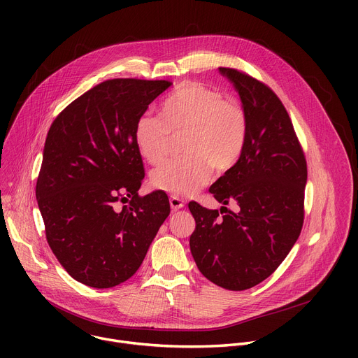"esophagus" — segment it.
<instances>
[{"label": "esophagus", "instance_id": "34e87169", "mask_svg": "<svg viewBox=\"0 0 358 358\" xmlns=\"http://www.w3.org/2000/svg\"><path fill=\"white\" fill-rule=\"evenodd\" d=\"M170 207L173 211H177V210H181L184 207V201L176 195H171L170 196Z\"/></svg>", "mask_w": 358, "mask_h": 358}]
</instances>
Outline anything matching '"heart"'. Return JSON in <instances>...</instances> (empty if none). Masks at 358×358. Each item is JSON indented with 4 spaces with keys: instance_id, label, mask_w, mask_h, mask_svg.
I'll return each mask as SVG.
<instances>
[{
    "instance_id": "heart-1",
    "label": "heart",
    "mask_w": 358,
    "mask_h": 358,
    "mask_svg": "<svg viewBox=\"0 0 358 358\" xmlns=\"http://www.w3.org/2000/svg\"><path fill=\"white\" fill-rule=\"evenodd\" d=\"M159 116L141 115L134 124L141 157L159 164L167 156L171 138L181 134L185 156L152 171L156 188L176 195L194 194L210 181L213 169L224 174L239 160L246 141V116L239 103L225 100L217 89L184 83L162 101Z\"/></svg>"
}]
</instances>
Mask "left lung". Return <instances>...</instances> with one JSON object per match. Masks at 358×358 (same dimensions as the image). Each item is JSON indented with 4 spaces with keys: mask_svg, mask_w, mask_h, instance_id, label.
Returning a JSON list of instances; mask_svg holds the SVG:
<instances>
[{
    "mask_svg": "<svg viewBox=\"0 0 358 358\" xmlns=\"http://www.w3.org/2000/svg\"><path fill=\"white\" fill-rule=\"evenodd\" d=\"M239 94L248 131L236 164L211 187L218 202L238 211L188 208L195 220L189 249L199 272L228 290L269 278L287 257L303 227L306 159L279 97L236 69L220 68ZM226 211L222 212V208Z\"/></svg>",
    "mask_w": 358,
    "mask_h": 358,
    "instance_id": "1",
    "label": "left lung"
}]
</instances>
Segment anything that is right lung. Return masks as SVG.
<instances>
[{
  "mask_svg": "<svg viewBox=\"0 0 358 358\" xmlns=\"http://www.w3.org/2000/svg\"><path fill=\"white\" fill-rule=\"evenodd\" d=\"M171 85L101 82L73 100L48 131L38 207L57 259L86 286L106 289L131 278L170 214L164 191L138 195L144 169L134 124Z\"/></svg>",
  "mask_w": 358,
  "mask_h": 358,
  "instance_id": "add662e5",
  "label": "right lung"
}]
</instances>
